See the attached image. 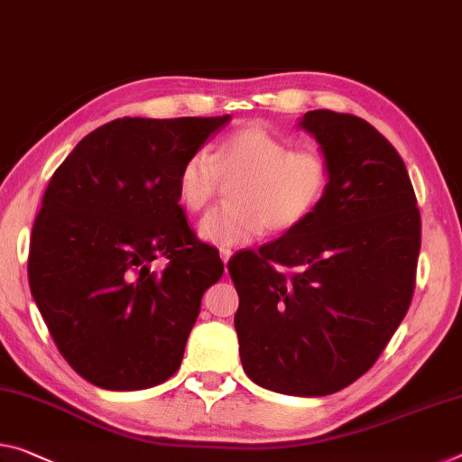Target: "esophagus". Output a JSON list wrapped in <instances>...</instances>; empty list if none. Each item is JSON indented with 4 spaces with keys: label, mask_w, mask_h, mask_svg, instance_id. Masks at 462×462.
Returning a JSON list of instances; mask_svg holds the SVG:
<instances>
[{
    "label": "esophagus",
    "mask_w": 462,
    "mask_h": 462,
    "mask_svg": "<svg viewBox=\"0 0 462 462\" xmlns=\"http://www.w3.org/2000/svg\"><path fill=\"white\" fill-rule=\"evenodd\" d=\"M218 254H221V260L225 262V264L231 260V255H233L231 247H221V250H218Z\"/></svg>",
    "instance_id": "34e87169"
}]
</instances>
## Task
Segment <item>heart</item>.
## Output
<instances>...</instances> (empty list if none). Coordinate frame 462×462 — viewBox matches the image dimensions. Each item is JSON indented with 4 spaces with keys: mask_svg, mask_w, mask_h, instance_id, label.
Returning a JSON list of instances; mask_svg holds the SVG:
<instances>
[{
    "mask_svg": "<svg viewBox=\"0 0 462 462\" xmlns=\"http://www.w3.org/2000/svg\"><path fill=\"white\" fill-rule=\"evenodd\" d=\"M221 180H236L233 204L208 212L196 233L212 245H245L266 226L285 233L301 225L324 200L330 167L314 148H293L266 127L250 125L229 134L212 157L191 152L177 173V198L191 212L207 208Z\"/></svg>",
    "mask_w": 462,
    "mask_h": 462,
    "instance_id": "heart-1",
    "label": "heart"
}]
</instances>
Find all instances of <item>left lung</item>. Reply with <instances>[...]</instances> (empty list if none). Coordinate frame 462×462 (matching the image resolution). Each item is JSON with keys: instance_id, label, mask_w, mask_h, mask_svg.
Wrapping results in <instances>:
<instances>
[{"instance_id": "8db88e82", "label": "left lung", "mask_w": 462, "mask_h": 462, "mask_svg": "<svg viewBox=\"0 0 462 462\" xmlns=\"http://www.w3.org/2000/svg\"><path fill=\"white\" fill-rule=\"evenodd\" d=\"M297 125L320 144L328 191L301 225L226 268L247 378L281 394L326 396L370 370L407 314L421 217L407 167L375 127L328 109Z\"/></svg>"}]
</instances>
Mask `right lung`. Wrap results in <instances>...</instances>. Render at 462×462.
Wrapping results in <instances>:
<instances>
[{
    "instance_id": "obj_1",
    "label": "right lung",
    "mask_w": 462,
    "mask_h": 462,
    "mask_svg": "<svg viewBox=\"0 0 462 462\" xmlns=\"http://www.w3.org/2000/svg\"><path fill=\"white\" fill-rule=\"evenodd\" d=\"M223 117H124L58 167L32 225L28 282L60 353L90 384L157 386L180 370L204 291L223 276L177 198L191 152ZM165 269H154V259Z\"/></svg>"
}]
</instances>
